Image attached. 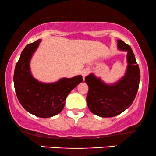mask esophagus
<instances>
[{
  "label": "esophagus",
  "instance_id": "1",
  "mask_svg": "<svg viewBox=\"0 0 156 156\" xmlns=\"http://www.w3.org/2000/svg\"><path fill=\"white\" fill-rule=\"evenodd\" d=\"M89 73V69H83L82 71V72H81V74H82V76H83V78H84L85 76L88 75Z\"/></svg>",
  "mask_w": 156,
  "mask_h": 156
}]
</instances>
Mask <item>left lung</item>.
Segmentation results:
<instances>
[{
    "mask_svg": "<svg viewBox=\"0 0 156 156\" xmlns=\"http://www.w3.org/2000/svg\"><path fill=\"white\" fill-rule=\"evenodd\" d=\"M117 48L127 52V68L125 75L114 84H106L91 73L85 77L89 86L87 103L94 114L113 117L121 114L133 103L140 82V70L131 47L117 40Z\"/></svg>",
    "mask_w": 156,
    "mask_h": 156,
    "instance_id": "left-lung-1",
    "label": "left lung"
}]
</instances>
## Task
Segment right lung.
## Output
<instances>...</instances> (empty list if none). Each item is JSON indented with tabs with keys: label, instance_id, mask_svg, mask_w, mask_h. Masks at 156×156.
Listing matches in <instances>:
<instances>
[{
	"label": "right lung",
	"instance_id": "obj_1",
	"mask_svg": "<svg viewBox=\"0 0 156 156\" xmlns=\"http://www.w3.org/2000/svg\"><path fill=\"white\" fill-rule=\"evenodd\" d=\"M41 40L28 44L21 52L15 68L13 82L17 97L27 112L40 118L58 114L65 106L66 98L80 83L82 75L62 78L53 83H42L33 77L30 62Z\"/></svg>",
	"mask_w": 156,
	"mask_h": 156
}]
</instances>
